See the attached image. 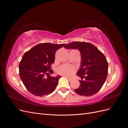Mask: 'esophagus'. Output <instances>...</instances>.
I'll use <instances>...</instances> for the list:
<instances>
[{
	"label": "esophagus",
	"instance_id": "1",
	"mask_svg": "<svg viewBox=\"0 0 128 128\" xmlns=\"http://www.w3.org/2000/svg\"><path fill=\"white\" fill-rule=\"evenodd\" d=\"M65 77H66V78L69 81V82H71V81H72V78H69V77H67V76H65Z\"/></svg>",
	"mask_w": 128,
	"mask_h": 128
}]
</instances>
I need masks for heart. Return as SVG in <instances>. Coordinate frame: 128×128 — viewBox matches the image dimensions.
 Instances as JSON below:
<instances>
[{"instance_id":"heart-1","label":"heart","mask_w":128,"mask_h":128,"mask_svg":"<svg viewBox=\"0 0 128 128\" xmlns=\"http://www.w3.org/2000/svg\"><path fill=\"white\" fill-rule=\"evenodd\" d=\"M76 71V68L72 65L64 64L58 68L57 72L59 74L65 76H71Z\"/></svg>"}]
</instances>
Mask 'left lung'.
Instances as JSON below:
<instances>
[{
    "label": "left lung",
    "instance_id": "obj_1",
    "mask_svg": "<svg viewBox=\"0 0 128 128\" xmlns=\"http://www.w3.org/2000/svg\"><path fill=\"white\" fill-rule=\"evenodd\" d=\"M77 49L81 54V66L76 75L84 80L74 91L80 96H91L100 91L108 75V62L104 54L94 45L86 42H74L64 46Z\"/></svg>",
    "mask_w": 128,
    "mask_h": 128
}]
</instances>
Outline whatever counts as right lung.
<instances>
[{
	"instance_id": "obj_1",
	"label": "right lung",
	"mask_w": 128,
	"mask_h": 128,
	"mask_svg": "<svg viewBox=\"0 0 128 128\" xmlns=\"http://www.w3.org/2000/svg\"><path fill=\"white\" fill-rule=\"evenodd\" d=\"M65 45L40 43L24 53L19 64V75L31 94L42 96L54 91L61 76L49 75L54 72L50 69L54 62L56 52ZM46 74L47 78L44 77Z\"/></svg>"
}]
</instances>
